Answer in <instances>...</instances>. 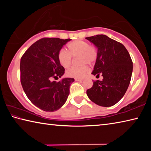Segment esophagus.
<instances>
[{
    "label": "esophagus",
    "instance_id": "34e87169",
    "mask_svg": "<svg viewBox=\"0 0 151 151\" xmlns=\"http://www.w3.org/2000/svg\"><path fill=\"white\" fill-rule=\"evenodd\" d=\"M75 81H77V82H81L83 81V79H80V78H75Z\"/></svg>",
    "mask_w": 151,
    "mask_h": 151
}]
</instances>
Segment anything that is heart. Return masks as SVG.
Returning a JSON list of instances; mask_svg holds the SVG:
<instances>
[{
	"instance_id": "1",
	"label": "heart",
	"mask_w": 151,
	"mask_h": 151,
	"mask_svg": "<svg viewBox=\"0 0 151 151\" xmlns=\"http://www.w3.org/2000/svg\"><path fill=\"white\" fill-rule=\"evenodd\" d=\"M68 52L65 50H60L58 54V60L60 65L65 68H68L72 64V57L81 56V63L91 65L96 60L97 52L96 48L91 47L89 43L81 40L71 42L67 46ZM89 72V68L84 65L80 67L70 68L66 71V75L75 78H83Z\"/></svg>"
}]
</instances>
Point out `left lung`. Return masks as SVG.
<instances>
[{
  "instance_id": "left-lung-1",
  "label": "left lung",
  "mask_w": 151,
  "mask_h": 151,
  "mask_svg": "<svg viewBox=\"0 0 151 151\" xmlns=\"http://www.w3.org/2000/svg\"><path fill=\"white\" fill-rule=\"evenodd\" d=\"M86 39L97 48V57L92 72L103 79L93 81L86 91L91 101L99 106L109 107L116 104L123 97L131 82L132 61L124 46L104 35H97Z\"/></svg>"
}]
</instances>
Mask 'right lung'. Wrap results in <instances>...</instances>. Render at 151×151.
Returning <instances> with one entry per match:
<instances>
[{
    "mask_svg": "<svg viewBox=\"0 0 151 151\" xmlns=\"http://www.w3.org/2000/svg\"><path fill=\"white\" fill-rule=\"evenodd\" d=\"M71 39L43 38L28 48L20 59V82L28 98L47 112L59 109L66 103L75 79L60 78L65 68L58 60V52Z\"/></svg>",
    "mask_w": 151,
    "mask_h": 151,
    "instance_id": "right-lung-1",
    "label": "right lung"
}]
</instances>
